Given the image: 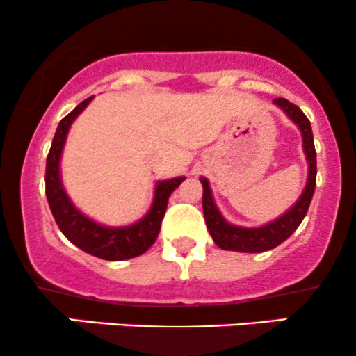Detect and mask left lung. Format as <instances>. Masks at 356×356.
Here are the masks:
<instances>
[{
    "mask_svg": "<svg viewBox=\"0 0 356 356\" xmlns=\"http://www.w3.org/2000/svg\"><path fill=\"white\" fill-rule=\"evenodd\" d=\"M280 109L294 121L302 134V148L306 154L307 163H309V174H307V184L304 187L300 197L296 201L287 213L273 220L268 225L260 226V228H241V226L229 225L225 218L221 216L220 209L214 204L213 194H211L208 179L201 177L202 184V211H204V220L208 225V229L213 236L214 243L222 250H233V252L243 253H260L267 250L275 248L282 241H286L292 233L298 229V226L302 222L309 209L312 194L316 187V150H314V138H312L311 123L307 116L300 111V108L292 104L291 101L284 97L273 99Z\"/></svg>",
    "mask_w": 356,
    "mask_h": 356,
    "instance_id": "left-lung-1",
    "label": "left lung"
}]
</instances>
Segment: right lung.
I'll use <instances>...</instances> for the list:
<instances>
[{
	"label": "right lung",
	"instance_id": "obj_1",
	"mask_svg": "<svg viewBox=\"0 0 356 356\" xmlns=\"http://www.w3.org/2000/svg\"><path fill=\"white\" fill-rule=\"evenodd\" d=\"M92 97H88L83 103L77 104L65 118L58 123L56 135H54L52 147L47 155L45 167V194L49 201L50 211L56 218L57 226L64 233L65 238L79 247L89 255L103 260H128L145 253L157 240L160 225L165 214L167 202L175 187H179L186 177H174L169 181H160L155 187V197L152 208L140 221L130 226L120 228H108L99 222L89 220L76 206L70 202L60 181V155L64 150L65 138L72 121L83 113V109L91 103Z\"/></svg>",
	"mask_w": 356,
	"mask_h": 356
}]
</instances>
